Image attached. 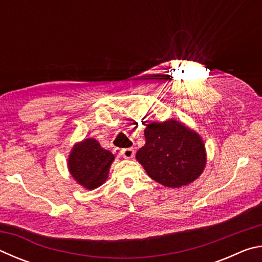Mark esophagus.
<instances>
[{"mask_svg": "<svg viewBox=\"0 0 262 262\" xmlns=\"http://www.w3.org/2000/svg\"><path fill=\"white\" fill-rule=\"evenodd\" d=\"M121 155L123 158L126 159H130L134 156V149L133 148H126V149H122L121 150Z\"/></svg>", "mask_w": 262, "mask_h": 262, "instance_id": "34e87169", "label": "esophagus"}]
</instances>
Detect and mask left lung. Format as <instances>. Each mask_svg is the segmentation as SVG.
Here are the masks:
<instances>
[{
    "mask_svg": "<svg viewBox=\"0 0 262 262\" xmlns=\"http://www.w3.org/2000/svg\"><path fill=\"white\" fill-rule=\"evenodd\" d=\"M145 144L136 159L150 178L166 187L193 183L206 166V148L196 132L177 120L151 122L144 129Z\"/></svg>",
    "mask_w": 262,
    "mask_h": 262,
    "instance_id": "8db88e82",
    "label": "left lung"
}]
</instances>
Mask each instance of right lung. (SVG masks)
Masks as SVG:
<instances>
[{"mask_svg":"<svg viewBox=\"0 0 262 262\" xmlns=\"http://www.w3.org/2000/svg\"><path fill=\"white\" fill-rule=\"evenodd\" d=\"M114 155L100 147L95 139H86L74 145L68 157L70 174L86 189L103 185L108 177Z\"/></svg>","mask_w":262,"mask_h":262,"instance_id":"1","label":"right lung"}]
</instances>
